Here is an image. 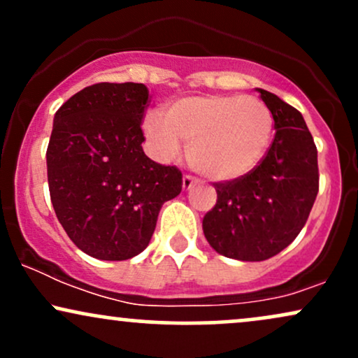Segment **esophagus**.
I'll list each match as a JSON object with an SVG mask.
<instances>
[{"instance_id": "obj_1", "label": "esophagus", "mask_w": 358, "mask_h": 358, "mask_svg": "<svg viewBox=\"0 0 358 358\" xmlns=\"http://www.w3.org/2000/svg\"><path fill=\"white\" fill-rule=\"evenodd\" d=\"M196 183H199V180L193 178V176H190V175H185L183 180H182V187H183L185 192L190 190L193 185H196Z\"/></svg>"}]
</instances>
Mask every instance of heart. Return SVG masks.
<instances>
[{"instance_id":"b5f03b06","label":"heart","mask_w":358,"mask_h":358,"mask_svg":"<svg viewBox=\"0 0 358 358\" xmlns=\"http://www.w3.org/2000/svg\"><path fill=\"white\" fill-rule=\"evenodd\" d=\"M273 129L264 102L229 94L182 97L168 108L166 117L151 110L143 121V133L159 159L170 162L182 151V141L190 143V165L217 182L242 178L257 168Z\"/></svg>"}]
</instances>
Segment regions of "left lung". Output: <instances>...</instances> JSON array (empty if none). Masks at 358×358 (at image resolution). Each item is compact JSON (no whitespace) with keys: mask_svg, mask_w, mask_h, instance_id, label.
I'll list each match as a JSON object with an SVG mask.
<instances>
[{"mask_svg":"<svg viewBox=\"0 0 358 358\" xmlns=\"http://www.w3.org/2000/svg\"><path fill=\"white\" fill-rule=\"evenodd\" d=\"M256 90L273 114V145L249 175L215 183L217 203L202 222L217 252L249 262L276 256L296 239L318 193V151L301 113Z\"/></svg>","mask_w":358,"mask_h":358,"instance_id":"obj_1","label":"left lung"}]
</instances>
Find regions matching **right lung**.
Wrapping results in <instances>:
<instances>
[{
  "label": "right lung",
  "instance_id": "add662e5",
  "mask_svg": "<svg viewBox=\"0 0 358 358\" xmlns=\"http://www.w3.org/2000/svg\"><path fill=\"white\" fill-rule=\"evenodd\" d=\"M145 84H94L53 117L47 173L57 219L73 244L101 261H126L150 244L162 205L182 173L143 151Z\"/></svg>",
  "mask_w": 358,
  "mask_h": 358
}]
</instances>
